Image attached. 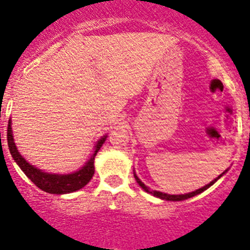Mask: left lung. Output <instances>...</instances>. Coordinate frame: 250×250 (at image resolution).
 Listing matches in <instances>:
<instances>
[{"label":"left lung","mask_w":250,"mask_h":250,"mask_svg":"<svg viewBox=\"0 0 250 250\" xmlns=\"http://www.w3.org/2000/svg\"><path fill=\"white\" fill-rule=\"evenodd\" d=\"M227 171H228V169H227V170H225V171H223L222 174H221L220 176H218V178H216V179H214V180H212L211 183H209V184H207V185H205L204 188H199V190H195V191H192V192H188V193H183V195H169V193L160 192V191H157V190H151V188H148V186H146V184H144V183H142V180H141V179H139L138 176H137L136 171L133 172V174H134V178H136V181H137V183H138V185L141 186V188H143V190L146 191V192H148V193H151V195H153V196H155V197H158V199L165 200V201H183V200H188V199H190V197H193V196L199 195V193L204 192L205 190H207V188H211V186L213 185V184L216 183V181L218 180V179H220V178H222L223 175H225L226 172H227Z\"/></svg>","instance_id":"8db88e82"}]
</instances>
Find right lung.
Returning a JSON list of instances; mask_svg holds the SVG:
<instances>
[{"label": "right lung", "instance_id": "1", "mask_svg": "<svg viewBox=\"0 0 250 250\" xmlns=\"http://www.w3.org/2000/svg\"><path fill=\"white\" fill-rule=\"evenodd\" d=\"M106 138L107 134L101 137L96 142V144L93 146V151L91 154V157L88 158L87 162L80 169L74 172H70V174H53V172L43 171L39 167L29 164V162H27L21 155L20 151H18L15 139H13L12 121L11 120L8 121V128H7V142H8L9 153L12 155L13 160L17 163L21 170L27 175V178L30 179V181H33L39 188H42L45 192L54 193V195H64V193L75 192V191L80 190V188H83V186H86L90 183L93 174H95V165H93L95 157L99 153L100 148L104 143Z\"/></svg>", "mask_w": 250, "mask_h": 250}]
</instances>
